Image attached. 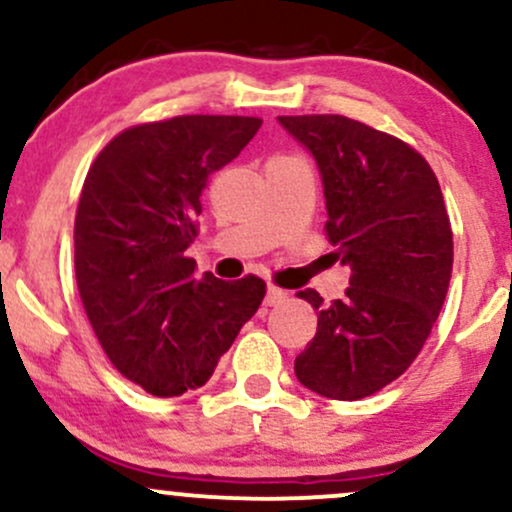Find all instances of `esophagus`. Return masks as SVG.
I'll list each match as a JSON object with an SVG mask.
<instances>
[{"label":"esophagus","mask_w":512,"mask_h":512,"mask_svg":"<svg viewBox=\"0 0 512 512\" xmlns=\"http://www.w3.org/2000/svg\"><path fill=\"white\" fill-rule=\"evenodd\" d=\"M286 298H289V293H286L284 289H279V286L269 284L267 298H264V303H267V305H279V303H284Z\"/></svg>","instance_id":"obj_1"}]
</instances>
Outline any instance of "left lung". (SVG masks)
I'll return each instance as SVG.
<instances>
[{"instance_id":"1","label":"left lung","mask_w":512,"mask_h":512,"mask_svg":"<svg viewBox=\"0 0 512 512\" xmlns=\"http://www.w3.org/2000/svg\"><path fill=\"white\" fill-rule=\"evenodd\" d=\"M315 156L325 185V233L349 264L344 298L322 303L296 378L322 397L354 402L407 370L436 325L452 274V228L438 178L402 139L344 115H281Z\"/></svg>"}]
</instances>
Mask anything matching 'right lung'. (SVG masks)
I'll return each mask as SVG.
<instances>
[{"instance_id": "obj_1", "label": "right lung", "mask_w": 512, "mask_h": 512, "mask_svg": "<svg viewBox=\"0 0 512 512\" xmlns=\"http://www.w3.org/2000/svg\"><path fill=\"white\" fill-rule=\"evenodd\" d=\"M260 117L178 115L117 134L88 168L74 221L81 303L110 363L149 395L202 387L267 284L195 276L202 190Z\"/></svg>"}]
</instances>
